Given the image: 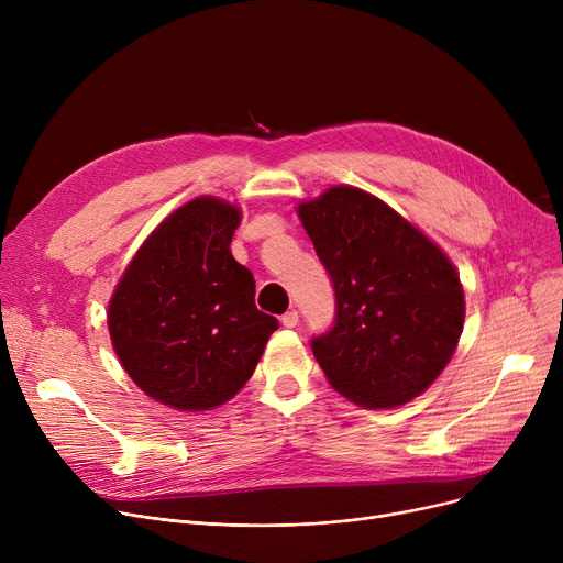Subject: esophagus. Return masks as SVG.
<instances>
[{
    "label": "esophagus",
    "instance_id": "obj_1",
    "mask_svg": "<svg viewBox=\"0 0 563 563\" xmlns=\"http://www.w3.org/2000/svg\"><path fill=\"white\" fill-rule=\"evenodd\" d=\"M280 321H283L285 329H294V327H297V323H299V312H297V310H289V312L283 314Z\"/></svg>",
    "mask_w": 563,
    "mask_h": 563
}]
</instances>
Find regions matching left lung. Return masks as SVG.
<instances>
[{
	"instance_id": "1",
	"label": "left lung",
	"mask_w": 563,
	"mask_h": 563,
	"mask_svg": "<svg viewBox=\"0 0 563 563\" xmlns=\"http://www.w3.org/2000/svg\"><path fill=\"white\" fill-rule=\"evenodd\" d=\"M335 289V323L312 338L331 386L365 408H397L448 367L465 299L452 260L380 198L338 185L299 205Z\"/></svg>"
}]
</instances>
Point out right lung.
<instances>
[{
    "label": "right lung",
    "instance_id": "add662e5",
    "mask_svg": "<svg viewBox=\"0 0 563 563\" xmlns=\"http://www.w3.org/2000/svg\"><path fill=\"white\" fill-rule=\"evenodd\" d=\"M240 207L200 196L141 244L109 301L118 361L175 410H212L244 388L278 329L255 308V280L230 253Z\"/></svg>",
    "mask_w": 563,
    "mask_h": 563
}]
</instances>
